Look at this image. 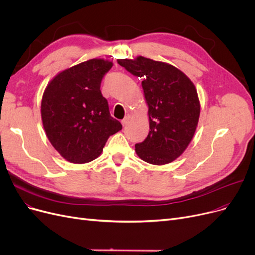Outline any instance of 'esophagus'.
<instances>
[{"instance_id": "1", "label": "esophagus", "mask_w": 255, "mask_h": 255, "mask_svg": "<svg viewBox=\"0 0 255 255\" xmlns=\"http://www.w3.org/2000/svg\"><path fill=\"white\" fill-rule=\"evenodd\" d=\"M129 122H130V116L127 115V116L124 118V120L122 121V124H123V126H127V125L129 124Z\"/></svg>"}]
</instances>
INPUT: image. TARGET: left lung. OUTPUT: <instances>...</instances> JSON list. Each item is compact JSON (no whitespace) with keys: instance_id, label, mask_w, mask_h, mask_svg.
I'll return each instance as SVG.
<instances>
[{"instance_id":"1","label":"left lung","mask_w":255,"mask_h":255,"mask_svg":"<svg viewBox=\"0 0 255 255\" xmlns=\"http://www.w3.org/2000/svg\"><path fill=\"white\" fill-rule=\"evenodd\" d=\"M118 63L142 78L148 105L149 133L135 144L139 158L152 165L173 162L190 144L200 119L201 105L194 84L174 66L137 56Z\"/></svg>"}]
</instances>
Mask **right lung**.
Masks as SVG:
<instances>
[{
    "mask_svg": "<svg viewBox=\"0 0 255 255\" xmlns=\"http://www.w3.org/2000/svg\"><path fill=\"white\" fill-rule=\"evenodd\" d=\"M112 62L92 59L58 73L47 85L41 117L49 142L66 161L89 163L110 135L122 129L102 96V80Z\"/></svg>",
    "mask_w": 255,
    "mask_h": 255,
    "instance_id": "obj_1",
    "label": "right lung"
}]
</instances>
